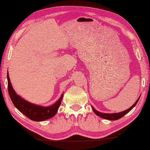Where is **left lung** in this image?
Masks as SVG:
<instances>
[{
	"instance_id": "left-lung-1",
	"label": "left lung",
	"mask_w": 150,
	"mask_h": 150,
	"mask_svg": "<svg viewBox=\"0 0 150 150\" xmlns=\"http://www.w3.org/2000/svg\"><path fill=\"white\" fill-rule=\"evenodd\" d=\"M139 98H138V99L137 100V101L135 102V104H134L132 106L130 107V108H129V109H127V110H125V111L120 112H118V113H111V114L102 113V112H100L97 111L94 108H93V106H91V108H92L93 112H94V113L96 115H98V117H101L102 118H104V119L110 120H118V119H119V118H122V117H123V116H125V115H126V114L128 113L129 111H131V110H132V109L134 108V107L135 106V105L137 104L138 100H139Z\"/></svg>"
}]
</instances>
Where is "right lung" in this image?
I'll return each mask as SVG.
<instances>
[{"label": "right lung", "instance_id": "add662e5", "mask_svg": "<svg viewBox=\"0 0 150 150\" xmlns=\"http://www.w3.org/2000/svg\"><path fill=\"white\" fill-rule=\"evenodd\" d=\"M7 81L8 94H9L11 101L13 102L14 106L18 110L30 119L34 120V121H42V120H45L52 118L57 112L58 109L61 104L62 98H63V93L57 100V102H56L52 106L46 107L41 106L39 105L30 103L17 94L11 83L8 73Z\"/></svg>", "mask_w": 150, "mask_h": 150}]
</instances>
